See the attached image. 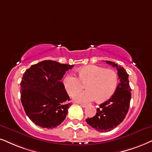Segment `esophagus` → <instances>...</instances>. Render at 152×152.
Wrapping results in <instances>:
<instances>
[{"label":"esophagus","mask_w":152,"mask_h":152,"mask_svg":"<svg viewBox=\"0 0 152 152\" xmlns=\"http://www.w3.org/2000/svg\"><path fill=\"white\" fill-rule=\"evenodd\" d=\"M80 105L82 107H83V108H86V107H87V105L85 104H80Z\"/></svg>","instance_id":"esophagus-1"}]
</instances>
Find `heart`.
<instances>
[{"mask_svg": "<svg viewBox=\"0 0 152 152\" xmlns=\"http://www.w3.org/2000/svg\"><path fill=\"white\" fill-rule=\"evenodd\" d=\"M79 79L73 74L65 76L63 83L71 96L81 89V82L86 83L88 90L76 94L74 99L78 102H89L93 100L104 102L114 95L118 86V76L112 69H106L96 65H88L78 71Z\"/></svg>", "mask_w": 152, "mask_h": 152, "instance_id": "obj_1", "label": "heart"}]
</instances>
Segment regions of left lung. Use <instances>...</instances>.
Wrapping results in <instances>:
<instances>
[{
	"mask_svg": "<svg viewBox=\"0 0 152 152\" xmlns=\"http://www.w3.org/2000/svg\"><path fill=\"white\" fill-rule=\"evenodd\" d=\"M106 63L116 67L120 82L114 95L99 105L95 116L86 119L89 126L99 132L110 131L124 121L129 109L131 97V88L126 71L114 62L106 61Z\"/></svg>",
	"mask_w": 152,
	"mask_h": 152,
	"instance_id": "1",
	"label": "left lung"
}]
</instances>
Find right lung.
I'll return each mask as SVG.
<instances>
[{"instance_id":"right-lung-1","label":"right lung","mask_w":152,"mask_h":152,"mask_svg":"<svg viewBox=\"0 0 152 152\" xmlns=\"http://www.w3.org/2000/svg\"><path fill=\"white\" fill-rule=\"evenodd\" d=\"M73 66L44 60L24 72L20 83L21 101L26 114L36 125L53 129L66 118L72 103L60 80Z\"/></svg>"}]
</instances>
